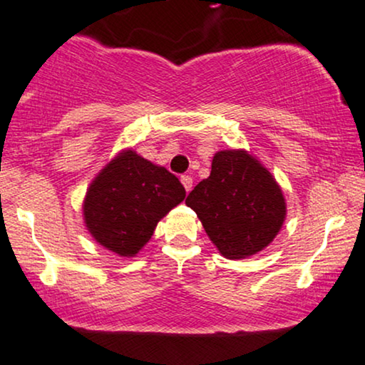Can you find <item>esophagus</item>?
Wrapping results in <instances>:
<instances>
[{"label":"esophagus","instance_id":"1","mask_svg":"<svg viewBox=\"0 0 365 365\" xmlns=\"http://www.w3.org/2000/svg\"><path fill=\"white\" fill-rule=\"evenodd\" d=\"M180 182H182V185L185 187V190H187V192H190V190H192V187H193V180H192L190 175H182V177H180Z\"/></svg>","mask_w":365,"mask_h":365}]
</instances>
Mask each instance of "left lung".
<instances>
[{
    "instance_id": "left-lung-1",
    "label": "left lung",
    "mask_w": 365,
    "mask_h": 365,
    "mask_svg": "<svg viewBox=\"0 0 365 365\" xmlns=\"http://www.w3.org/2000/svg\"><path fill=\"white\" fill-rule=\"evenodd\" d=\"M185 204L227 259L257 255L273 242L286 219L283 190L246 150L217 151L210 175L188 193Z\"/></svg>"
}]
</instances>
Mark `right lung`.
I'll return each instance as SVG.
<instances>
[{
  "mask_svg": "<svg viewBox=\"0 0 365 365\" xmlns=\"http://www.w3.org/2000/svg\"><path fill=\"white\" fill-rule=\"evenodd\" d=\"M183 198L185 188L173 173L128 148L92 180L82 215L96 242L118 256L133 257Z\"/></svg>",
  "mask_w": 365,
  "mask_h": 365,
  "instance_id": "right-lung-1",
  "label": "right lung"
}]
</instances>
